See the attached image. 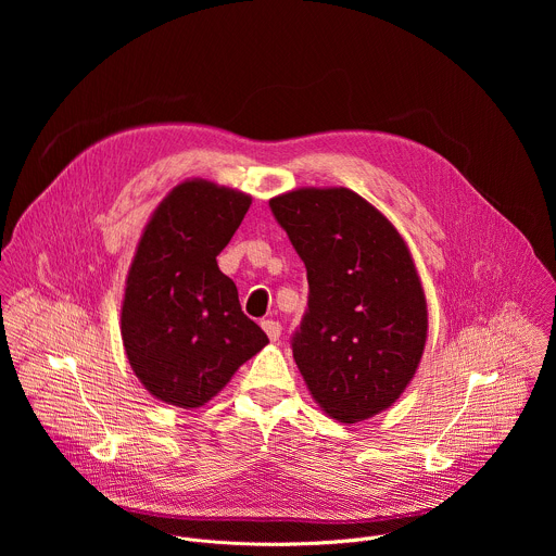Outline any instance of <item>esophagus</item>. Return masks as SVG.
<instances>
[{"mask_svg": "<svg viewBox=\"0 0 556 556\" xmlns=\"http://www.w3.org/2000/svg\"><path fill=\"white\" fill-rule=\"evenodd\" d=\"M262 328H264V332L268 334L270 341H279V337H281V324H277V321H262Z\"/></svg>", "mask_w": 556, "mask_h": 556, "instance_id": "obj_1", "label": "esophagus"}]
</instances>
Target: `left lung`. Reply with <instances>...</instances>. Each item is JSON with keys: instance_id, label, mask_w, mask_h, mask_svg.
I'll use <instances>...</instances> for the list:
<instances>
[{"instance_id": "obj_1", "label": "left lung", "mask_w": 556, "mask_h": 556, "mask_svg": "<svg viewBox=\"0 0 556 556\" xmlns=\"http://www.w3.org/2000/svg\"><path fill=\"white\" fill-rule=\"evenodd\" d=\"M270 211L307 273V309L290 337L296 367L328 416L371 418L403 393L427 341L403 237L350 189H299Z\"/></svg>"}]
</instances>
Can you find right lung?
Returning a JSON list of instances; mask_svg holds the SVG:
<instances>
[{"label":"right lung","instance_id":"obj_1","mask_svg":"<svg viewBox=\"0 0 556 556\" xmlns=\"http://www.w3.org/2000/svg\"><path fill=\"white\" fill-rule=\"evenodd\" d=\"M251 198L204 180L178 185L147 224L129 268L121 334L140 382L169 405L200 407L266 343L217 255Z\"/></svg>","mask_w":556,"mask_h":556}]
</instances>
